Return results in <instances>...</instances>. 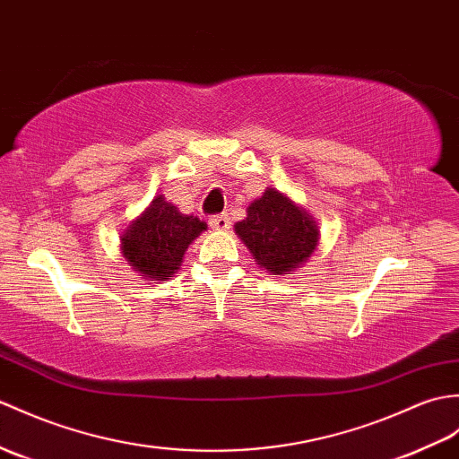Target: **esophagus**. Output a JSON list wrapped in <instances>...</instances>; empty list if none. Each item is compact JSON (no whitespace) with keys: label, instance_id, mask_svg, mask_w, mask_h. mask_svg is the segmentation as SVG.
Returning a JSON list of instances; mask_svg holds the SVG:
<instances>
[{"label":"esophagus","instance_id":"1","mask_svg":"<svg viewBox=\"0 0 459 459\" xmlns=\"http://www.w3.org/2000/svg\"><path fill=\"white\" fill-rule=\"evenodd\" d=\"M209 225L215 230H227V229H230V217L227 215V212H221V215H212L209 219Z\"/></svg>","mask_w":459,"mask_h":459}]
</instances>
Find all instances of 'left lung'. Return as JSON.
Segmentation results:
<instances>
[{
  "mask_svg": "<svg viewBox=\"0 0 459 459\" xmlns=\"http://www.w3.org/2000/svg\"><path fill=\"white\" fill-rule=\"evenodd\" d=\"M234 230L255 262L273 275L299 268L315 252L318 234L311 217L272 187L250 204L248 217Z\"/></svg>",
  "mask_w": 459,
  "mask_h": 459,
  "instance_id": "1",
  "label": "left lung"
}]
</instances>
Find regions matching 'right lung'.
I'll use <instances>...</instances> for the list:
<instances>
[{"label": "right lung", "instance_id": "add662e5", "mask_svg": "<svg viewBox=\"0 0 459 459\" xmlns=\"http://www.w3.org/2000/svg\"><path fill=\"white\" fill-rule=\"evenodd\" d=\"M207 227L197 217L181 215L158 195L121 238L123 254L146 280L164 281L179 270L187 247Z\"/></svg>", "mask_w": 459, "mask_h": 459}]
</instances>
